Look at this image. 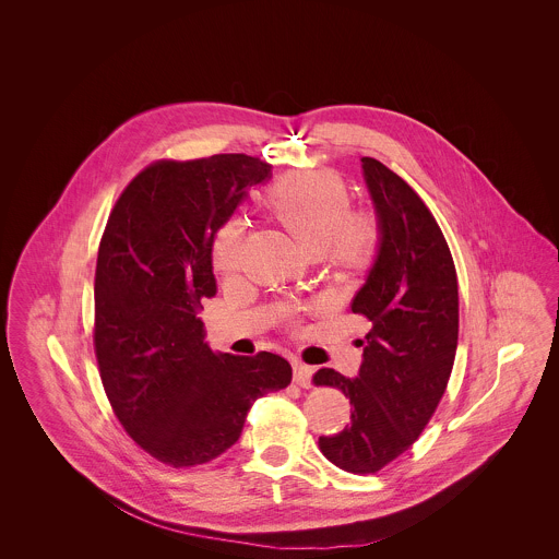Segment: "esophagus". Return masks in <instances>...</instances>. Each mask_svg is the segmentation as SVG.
Returning <instances> with one entry per match:
<instances>
[{
    "label": "esophagus",
    "mask_w": 559,
    "mask_h": 559,
    "mask_svg": "<svg viewBox=\"0 0 559 559\" xmlns=\"http://www.w3.org/2000/svg\"><path fill=\"white\" fill-rule=\"evenodd\" d=\"M312 367H308L301 360H293V381L301 388H310L312 385Z\"/></svg>",
    "instance_id": "esophagus-1"
}]
</instances>
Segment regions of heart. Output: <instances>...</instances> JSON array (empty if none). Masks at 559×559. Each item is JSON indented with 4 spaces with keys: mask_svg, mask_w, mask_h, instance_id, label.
Instances as JSON below:
<instances>
[{
    "mask_svg": "<svg viewBox=\"0 0 559 559\" xmlns=\"http://www.w3.org/2000/svg\"><path fill=\"white\" fill-rule=\"evenodd\" d=\"M267 207L310 255H326L335 266H365L379 242V224L369 212L349 210L344 180L333 171L287 176L267 190ZM247 219L230 215L213 239V267L237 274Z\"/></svg>",
    "mask_w": 559,
    "mask_h": 559,
    "instance_id": "obj_1",
    "label": "heart"
}]
</instances>
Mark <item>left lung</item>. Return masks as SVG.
Returning a JSON list of instances; mask_svg holds the SVG:
<instances>
[{
	"instance_id": "obj_1",
	"label": "left lung",
	"mask_w": 559,
	"mask_h": 559,
	"mask_svg": "<svg viewBox=\"0 0 559 559\" xmlns=\"http://www.w3.org/2000/svg\"><path fill=\"white\" fill-rule=\"evenodd\" d=\"M379 217V253L352 312L371 322L356 379L333 369L314 385L344 392L352 424L320 436V452L349 474H377L408 451L451 379L459 340V287L449 242L421 197L381 160L362 157Z\"/></svg>"
}]
</instances>
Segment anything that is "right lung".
Segmentation results:
<instances>
[{"label":"right lung","instance_id":"1","mask_svg":"<svg viewBox=\"0 0 559 559\" xmlns=\"http://www.w3.org/2000/svg\"><path fill=\"white\" fill-rule=\"evenodd\" d=\"M267 178L270 163L249 155L155 160L108 215L94 352L119 424L165 465L210 463L239 440L255 400L292 383L278 354H213L197 317L215 295V233Z\"/></svg>","mask_w":559,"mask_h":559}]
</instances>
